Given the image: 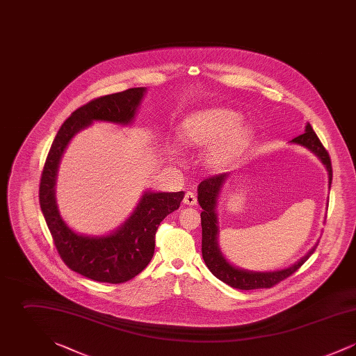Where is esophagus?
<instances>
[{"instance_id": "obj_1", "label": "esophagus", "mask_w": 356, "mask_h": 356, "mask_svg": "<svg viewBox=\"0 0 356 356\" xmlns=\"http://www.w3.org/2000/svg\"><path fill=\"white\" fill-rule=\"evenodd\" d=\"M184 204L186 205H189V207H192V205H195V204L197 203V197H196V195L193 193V192H191V191H188L186 195H184Z\"/></svg>"}]
</instances>
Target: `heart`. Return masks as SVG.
Masks as SVG:
<instances>
[{
    "label": "heart",
    "instance_id": "1",
    "mask_svg": "<svg viewBox=\"0 0 356 356\" xmlns=\"http://www.w3.org/2000/svg\"><path fill=\"white\" fill-rule=\"evenodd\" d=\"M252 138L248 125L240 124V115L227 108H209L189 116L184 122L183 140L191 147L215 146L207 156L208 164L224 168L245 152Z\"/></svg>",
    "mask_w": 356,
    "mask_h": 356
}]
</instances>
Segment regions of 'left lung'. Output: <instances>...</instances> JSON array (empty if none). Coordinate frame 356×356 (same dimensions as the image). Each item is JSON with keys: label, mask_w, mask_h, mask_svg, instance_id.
I'll list each match as a JSON object with an SVG mask.
<instances>
[{"label": "left lung", "mask_w": 356, "mask_h": 356, "mask_svg": "<svg viewBox=\"0 0 356 356\" xmlns=\"http://www.w3.org/2000/svg\"><path fill=\"white\" fill-rule=\"evenodd\" d=\"M292 143L300 144L309 151L315 153L323 164L325 165L328 172V183L331 186L332 181V165L331 159L327 149L323 147L319 137L314 132L312 127L307 124L305 132L303 135L298 136L292 138ZM227 179L225 173H219L211 177L204 179L199 184V196L197 200L200 207L203 208L202 212V229H203V240H202V254L204 261L209 271L212 272L218 279L224 282L225 284L237 289H259V288H271L279 284L282 280L287 279L292 273L298 271L308 257L314 254L316 250V245L302 257L296 264L292 267L282 270V271L273 272H252L245 271L236 268L235 266L229 264L225 257L222 256L218 244V218H216V199L220 192V188Z\"/></svg>", "instance_id": "obj_1"}]
</instances>
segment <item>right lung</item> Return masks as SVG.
Instances as JSON below:
<instances>
[{
	"label": "right lung",
	"instance_id": "add662e5",
	"mask_svg": "<svg viewBox=\"0 0 356 356\" xmlns=\"http://www.w3.org/2000/svg\"><path fill=\"white\" fill-rule=\"evenodd\" d=\"M144 92L145 88H131L93 99L76 109L54 137L41 173L40 205L57 252L72 271L102 283L128 282L149 264L156 231L165 216L180 207L184 192H147L119 231L109 236H83L73 232L58 213L54 199L56 175L73 136L97 120L129 124Z\"/></svg>",
	"mask_w": 356,
	"mask_h": 356
}]
</instances>
